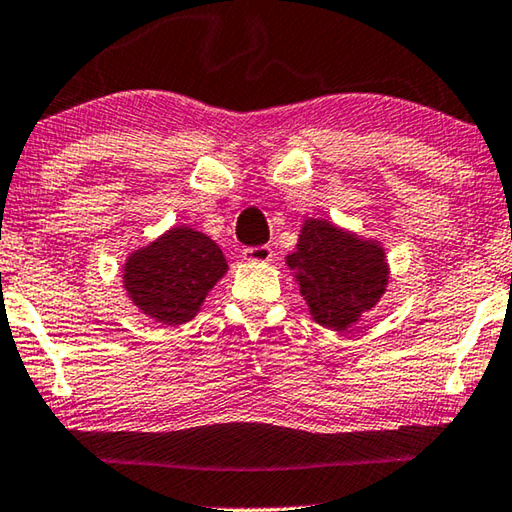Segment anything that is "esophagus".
I'll return each mask as SVG.
<instances>
[{"label":"esophagus","mask_w":512,"mask_h":512,"mask_svg":"<svg viewBox=\"0 0 512 512\" xmlns=\"http://www.w3.org/2000/svg\"><path fill=\"white\" fill-rule=\"evenodd\" d=\"M243 259H246V262H255V264H269L273 259V248L271 246L246 248L243 250Z\"/></svg>","instance_id":"34e87169"}]
</instances>
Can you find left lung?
<instances>
[{
  "instance_id": "left-lung-1",
  "label": "left lung",
  "mask_w": 512,
  "mask_h": 512,
  "mask_svg": "<svg viewBox=\"0 0 512 512\" xmlns=\"http://www.w3.org/2000/svg\"><path fill=\"white\" fill-rule=\"evenodd\" d=\"M287 269L299 282L312 322L347 333L386 294L391 266L377 239L326 218H305Z\"/></svg>"
}]
</instances>
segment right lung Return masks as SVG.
Masks as SVG:
<instances>
[{"instance_id":"add662e5","label":"right lung","mask_w":512,"mask_h":512,"mask_svg":"<svg viewBox=\"0 0 512 512\" xmlns=\"http://www.w3.org/2000/svg\"><path fill=\"white\" fill-rule=\"evenodd\" d=\"M227 269L223 250L211 236L177 225L126 257L121 282L144 317L160 326H179L202 310Z\"/></svg>"}]
</instances>
